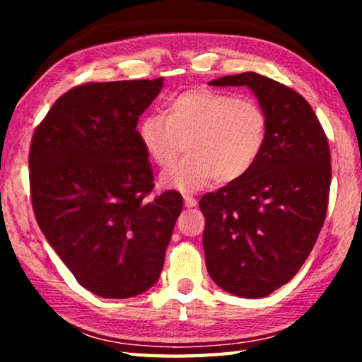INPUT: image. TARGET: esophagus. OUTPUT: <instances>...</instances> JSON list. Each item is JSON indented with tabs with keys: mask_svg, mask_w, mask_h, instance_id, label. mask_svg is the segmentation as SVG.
I'll return each instance as SVG.
<instances>
[{
	"mask_svg": "<svg viewBox=\"0 0 362 362\" xmlns=\"http://www.w3.org/2000/svg\"><path fill=\"white\" fill-rule=\"evenodd\" d=\"M183 199H185V206L187 207H194L196 203H198V201H196V198H193V196H189V194H183Z\"/></svg>",
	"mask_w": 362,
	"mask_h": 362,
	"instance_id": "1",
	"label": "esophagus"
}]
</instances>
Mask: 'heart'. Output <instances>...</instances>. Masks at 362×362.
<instances>
[{
	"label": "heart",
	"mask_w": 362,
	"mask_h": 362,
	"mask_svg": "<svg viewBox=\"0 0 362 362\" xmlns=\"http://www.w3.org/2000/svg\"><path fill=\"white\" fill-rule=\"evenodd\" d=\"M137 136L159 168L173 164L187 144L189 156L163 173L161 185L194 192L247 175L265 150L268 118L254 100L196 88L170 99L166 115H145Z\"/></svg>",
	"instance_id": "1"
}]
</instances>
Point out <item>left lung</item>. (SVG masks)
I'll list each match as a JSON object with an SVG mask.
<instances>
[{
    "label": "left lung",
    "mask_w": 362,
    "mask_h": 362,
    "mask_svg": "<svg viewBox=\"0 0 362 362\" xmlns=\"http://www.w3.org/2000/svg\"><path fill=\"white\" fill-rule=\"evenodd\" d=\"M247 86L268 118L267 145L247 175L199 201L214 283L262 298L296 276L326 218L332 169L327 137L302 95L247 71L209 81Z\"/></svg>",
    "instance_id": "left-lung-1"
}]
</instances>
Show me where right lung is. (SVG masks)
I'll return each mask as SVG.
<instances>
[{"mask_svg": "<svg viewBox=\"0 0 362 362\" xmlns=\"http://www.w3.org/2000/svg\"><path fill=\"white\" fill-rule=\"evenodd\" d=\"M161 89L163 78L76 86L33 134L36 222L78 283L103 298L156 283L182 212L173 189L146 199L155 183L136 127Z\"/></svg>", "mask_w": 362, "mask_h": 362, "instance_id": "add662e5", "label": "right lung"}]
</instances>
